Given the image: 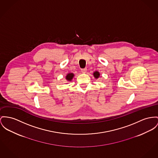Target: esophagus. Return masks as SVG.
<instances>
[{
  "label": "esophagus",
  "mask_w": 158,
  "mask_h": 158,
  "mask_svg": "<svg viewBox=\"0 0 158 158\" xmlns=\"http://www.w3.org/2000/svg\"><path fill=\"white\" fill-rule=\"evenodd\" d=\"M81 73H85L86 71H87V68L81 69Z\"/></svg>",
  "instance_id": "1"
}]
</instances>
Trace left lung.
<instances>
[{
  "mask_svg": "<svg viewBox=\"0 0 158 158\" xmlns=\"http://www.w3.org/2000/svg\"><path fill=\"white\" fill-rule=\"evenodd\" d=\"M94 77H95L96 78H98L99 77V75H100V74L99 73H98V72H97V71H96L94 73Z\"/></svg>",
  "mask_w": 158,
  "mask_h": 158,
  "instance_id": "obj_1",
  "label": "left lung"
}]
</instances>
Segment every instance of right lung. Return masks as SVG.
Masks as SVG:
<instances>
[{"label": "right lung", "mask_w": 158, "mask_h": 158, "mask_svg": "<svg viewBox=\"0 0 158 158\" xmlns=\"http://www.w3.org/2000/svg\"><path fill=\"white\" fill-rule=\"evenodd\" d=\"M74 74L73 73H71V74H68L66 77V79L68 80V81H71V80L73 79V78L74 77Z\"/></svg>", "instance_id": "right-lung-1"}]
</instances>
